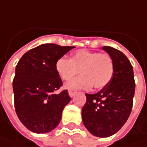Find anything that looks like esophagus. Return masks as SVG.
I'll return each mask as SVG.
<instances>
[{"instance_id": "obj_1", "label": "esophagus", "mask_w": 147, "mask_h": 147, "mask_svg": "<svg viewBox=\"0 0 147 147\" xmlns=\"http://www.w3.org/2000/svg\"><path fill=\"white\" fill-rule=\"evenodd\" d=\"M68 93H69V96L71 97V98H72L75 96V94L76 93V90H73V89H70L69 91H68Z\"/></svg>"}]
</instances>
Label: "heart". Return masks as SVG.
Returning a JSON list of instances; mask_svg holds the SVG:
<instances>
[{"instance_id":"b5f03b06","label":"heart","mask_w":147,"mask_h":147,"mask_svg":"<svg viewBox=\"0 0 147 147\" xmlns=\"http://www.w3.org/2000/svg\"><path fill=\"white\" fill-rule=\"evenodd\" d=\"M55 69L61 79L71 80L81 71L82 74L66 84L67 88L95 89L105 87L111 81L114 71L112 58L108 54H100L87 49L75 52L71 59L60 57L55 63Z\"/></svg>"}]
</instances>
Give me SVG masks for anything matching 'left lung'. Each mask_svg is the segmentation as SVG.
Listing matches in <instances>:
<instances>
[{"mask_svg": "<svg viewBox=\"0 0 147 147\" xmlns=\"http://www.w3.org/2000/svg\"><path fill=\"white\" fill-rule=\"evenodd\" d=\"M112 58L114 71L109 83L95 94L86 93L82 117L87 129L98 137L118 132L131 113L136 83L133 67L126 56L109 46L102 48Z\"/></svg>", "mask_w": 147, "mask_h": 147, "instance_id": "1", "label": "left lung"}]
</instances>
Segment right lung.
Wrapping results in <instances>:
<instances>
[{
    "label": "right lung",
    "mask_w": 147,
    "mask_h": 147,
    "mask_svg": "<svg viewBox=\"0 0 147 147\" xmlns=\"http://www.w3.org/2000/svg\"><path fill=\"white\" fill-rule=\"evenodd\" d=\"M73 48L41 45L26 52L16 66L12 83L15 110L22 125L32 132L53 130L71 101L67 90L55 92L63 84L55 63Z\"/></svg>",
    "instance_id": "add662e5"
}]
</instances>
